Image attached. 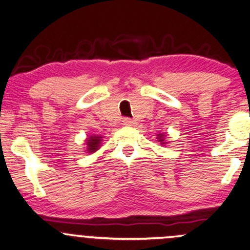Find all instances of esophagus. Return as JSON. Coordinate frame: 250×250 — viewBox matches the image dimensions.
<instances>
[{
	"mask_svg": "<svg viewBox=\"0 0 250 250\" xmlns=\"http://www.w3.org/2000/svg\"><path fill=\"white\" fill-rule=\"evenodd\" d=\"M123 124L126 126H131L132 124H133V120H132L131 118H124L123 119Z\"/></svg>",
	"mask_w": 250,
	"mask_h": 250,
	"instance_id": "esophagus-1",
	"label": "esophagus"
}]
</instances>
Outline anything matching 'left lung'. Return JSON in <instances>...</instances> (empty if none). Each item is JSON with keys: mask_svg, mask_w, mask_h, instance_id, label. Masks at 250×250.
Wrapping results in <instances>:
<instances>
[{"mask_svg": "<svg viewBox=\"0 0 250 250\" xmlns=\"http://www.w3.org/2000/svg\"><path fill=\"white\" fill-rule=\"evenodd\" d=\"M162 138H163V135L162 134H159V141H163V139H162ZM163 144H165V143H163Z\"/></svg>", "mask_w": 250, "mask_h": 250, "instance_id": "left-lung-1", "label": "left lung"}]
</instances>
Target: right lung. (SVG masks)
I'll use <instances>...</instances> for the list:
<instances>
[{
	"instance_id": "right-lung-1",
	"label": "right lung",
	"mask_w": 250,
	"mask_h": 250,
	"mask_svg": "<svg viewBox=\"0 0 250 250\" xmlns=\"http://www.w3.org/2000/svg\"><path fill=\"white\" fill-rule=\"evenodd\" d=\"M101 139H102V137H95V135H92V137L89 138V139L87 140V146H88L87 150L89 153L96 152L101 145V141H102Z\"/></svg>"
}]
</instances>
